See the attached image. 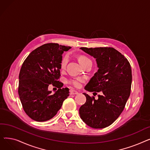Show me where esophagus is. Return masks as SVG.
I'll return each instance as SVG.
<instances>
[{"mask_svg":"<svg viewBox=\"0 0 150 150\" xmlns=\"http://www.w3.org/2000/svg\"><path fill=\"white\" fill-rule=\"evenodd\" d=\"M70 95H77V94H78V92L76 91H74V90H70Z\"/></svg>","mask_w":150,"mask_h":150,"instance_id":"esophagus-1","label":"esophagus"}]
</instances>
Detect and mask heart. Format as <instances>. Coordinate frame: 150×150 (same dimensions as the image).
<instances>
[{
  "label": "heart",
  "mask_w": 150,
  "mask_h": 150,
  "mask_svg": "<svg viewBox=\"0 0 150 150\" xmlns=\"http://www.w3.org/2000/svg\"><path fill=\"white\" fill-rule=\"evenodd\" d=\"M89 59L87 57H84V56H81L79 58V62L81 64H83L84 62H85L86 61L89 60ZM68 61V56L67 55H66L65 57H63V58L62 59L61 62V66L62 68L65 67V66H66L67 62ZM82 81V80L80 79V78H76V79H72V80H69L68 81V82L70 84L73 85L74 86H75V88H79L81 86V83Z\"/></svg>",
  "instance_id": "1"
}]
</instances>
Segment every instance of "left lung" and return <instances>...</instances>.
Segmentation results:
<instances>
[{
    "label": "left lung",
    "instance_id": "8db88e82",
    "mask_svg": "<svg viewBox=\"0 0 150 150\" xmlns=\"http://www.w3.org/2000/svg\"><path fill=\"white\" fill-rule=\"evenodd\" d=\"M96 59L98 70L84 89L101 91L98 98L83 93L86 103L79 109L83 121L89 127L100 129L111 125L122 112L130 96L132 71L129 62L123 54L112 47L80 48Z\"/></svg>",
    "mask_w": 150,
    "mask_h": 150
}]
</instances>
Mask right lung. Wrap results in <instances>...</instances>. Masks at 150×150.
I'll return each mask as SVG.
<instances>
[{"mask_svg": "<svg viewBox=\"0 0 150 150\" xmlns=\"http://www.w3.org/2000/svg\"><path fill=\"white\" fill-rule=\"evenodd\" d=\"M72 48L58 44H45L31 52L23 62L19 75L18 93L25 113L37 122L49 120L57 114L69 89L61 88L58 80L62 54ZM52 83L59 89L53 94L48 89Z\"/></svg>", "mask_w": 150, "mask_h": 150, "instance_id": "obj_1", "label": "right lung"}]
</instances>
